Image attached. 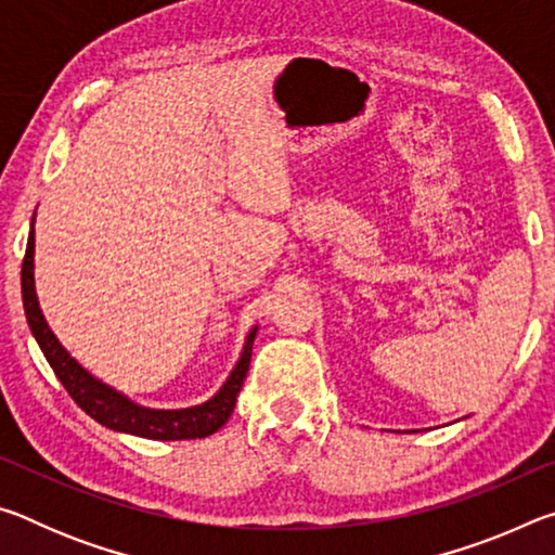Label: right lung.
I'll return each mask as SVG.
<instances>
[{
  "label": "right lung",
  "instance_id": "1",
  "mask_svg": "<svg viewBox=\"0 0 555 555\" xmlns=\"http://www.w3.org/2000/svg\"><path fill=\"white\" fill-rule=\"evenodd\" d=\"M22 300H24L26 321H29L36 343H39L43 357L49 360L51 370L55 372V377L61 379L65 391L73 397V401L78 403L90 418H95L98 424L107 426L112 430H121V434L142 436L152 440L205 438L228 424V418L234 411V401H237V393L244 384V377H247L249 372L251 343H255L257 327L249 333L247 343H244L240 362L234 364L228 382L222 384V389L215 393L210 401L201 403V406L181 409V411H156V409L137 406V403H131L127 397H121L119 391L98 382L92 374L82 370L68 352H65V347L59 340H55L49 323L43 321L39 298H36V288H34V224L29 232V244H26V255L22 261Z\"/></svg>",
  "mask_w": 555,
  "mask_h": 555
}]
</instances>
